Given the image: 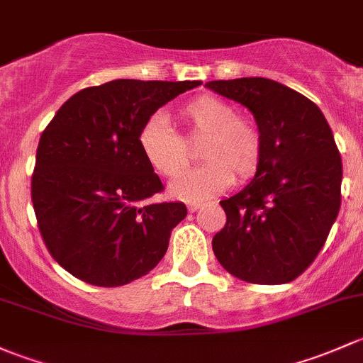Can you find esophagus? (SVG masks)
I'll use <instances>...</instances> for the list:
<instances>
[{
	"mask_svg": "<svg viewBox=\"0 0 363 363\" xmlns=\"http://www.w3.org/2000/svg\"><path fill=\"white\" fill-rule=\"evenodd\" d=\"M186 208H189L190 213H194V211H197L199 208H203V203H189L186 204Z\"/></svg>",
	"mask_w": 363,
	"mask_h": 363,
	"instance_id": "34e87169",
	"label": "esophagus"
}]
</instances>
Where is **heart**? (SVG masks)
<instances>
[{
    "label": "heart",
    "mask_w": 363,
    "mask_h": 363,
    "mask_svg": "<svg viewBox=\"0 0 363 363\" xmlns=\"http://www.w3.org/2000/svg\"><path fill=\"white\" fill-rule=\"evenodd\" d=\"M185 129L183 138L162 117H152L138 133V147L148 166L166 178L180 177L190 164L186 141L201 143L203 166L171 185V194L183 201H203L223 192L236 177L238 183L252 180L262 164L264 136L248 117L238 115L234 104L211 94L183 103L177 111Z\"/></svg>",
    "instance_id": "obj_1"
}]
</instances>
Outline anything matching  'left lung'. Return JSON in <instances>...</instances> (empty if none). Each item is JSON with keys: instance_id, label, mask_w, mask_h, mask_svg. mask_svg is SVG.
<instances>
[{"instance_id": "8db88e82", "label": "left lung", "mask_w": 363, "mask_h": 363, "mask_svg": "<svg viewBox=\"0 0 363 363\" xmlns=\"http://www.w3.org/2000/svg\"><path fill=\"white\" fill-rule=\"evenodd\" d=\"M206 87L248 108L264 136L253 182L220 201L227 222L213 253L246 283L292 281L323 248L341 208L342 162L330 125L311 99L269 78Z\"/></svg>"}]
</instances>
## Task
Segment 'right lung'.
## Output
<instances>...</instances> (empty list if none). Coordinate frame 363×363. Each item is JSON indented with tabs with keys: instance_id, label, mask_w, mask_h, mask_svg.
<instances>
[{
	"instance_id": "1",
	"label": "right lung",
	"mask_w": 363,
	"mask_h": 363,
	"mask_svg": "<svg viewBox=\"0 0 363 363\" xmlns=\"http://www.w3.org/2000/svg\"><path fill=\"white\" fill-rule=\"evenodd\" d=\"M203 82L113 80L78 91L40 136L31 201L48 253L74 278L122 286L166 255L183 203L148 201L162 182L138 147L141 125Z\"/></svg>"
}]
</instances>
